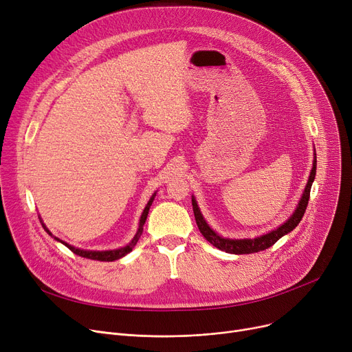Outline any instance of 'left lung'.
<instances>
[{"instance_id":"8db88e82","label":"left lung","mask_w":352,"mask_h":352,"mask_svg":"<svg viewBox=\"0 0 352 352\" xmlns=\"http://www.w3.org/2000/svg\"><path fill=\"white\" fill-rule=\"evenodd\" d=\"M316 173H317V157H314V164H312V170H311L309 178H308V184H307V187L304 190L302 198L298 202L297 210H295V212L291 215V218L288 221H285V223L281 227H278L276 230H274V231H271L265 235L256 236L254 239H230V238L219 236L218 234H215L208 227V224L206 223V219L202 218V215L198 210L195 199L192 198V210H194L198 230L201 231L202 235H204L207 241H210L214 247H217L221 251H226V252H230V254H251V252L264 251V250L272 247L281 236L291 232L295 227L300 224V221L302 219L304 212H305L307 206H308L311 186L314 182V178H316Z\"/></svg>"}]
</instances>
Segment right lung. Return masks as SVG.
Returning <instances> with one entry per match:
<instances>
[{
	"instance_id": "add662e5",
	"label": "right lung",
	"mask_w": 352,
	"mask_h": 352,
	"mask_svg": "<svg viewBox=\"0 0 352 352\" xmlns=\"http://www.w3.org/2000/svg\"><path fill=\"white\" fill-rule=\"evenodd\" d=\"M154 197H155V194L151 197L150 201H148V204H146V207H145V210H144V212H142V215H141L140 227H138V231H137L134 239H133V241L129 243L128 245H125V247H122V248L113 250V251H85V250H78V248H76V247H72V245H69V244L61 241V239H58L57 236H54V238L57 239V241L63 243V244H64L67 248H69L74 254H77V255L84 256V258H89V260H97V261H116V260H120V258H122V256L126 255L128 252H131L133 248L135 247V244L138 243V239H140V236H141V234H142V230H144L142 227H144V224H145V219H146V215H148V210H150V207H151V204H153ZM43 227H44V230H45L50 235H52V234L45 228L44 224H43Z\"/></svg>"
}]
</instances>
